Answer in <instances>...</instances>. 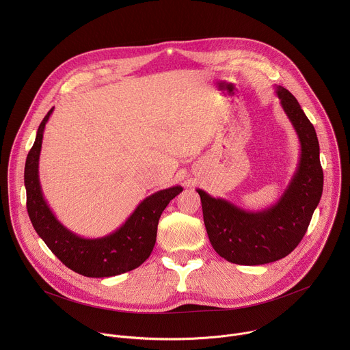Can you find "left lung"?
I'll use <instances>...</instances> for the list:
<instances>
[{
	"label": "left lung",
	"instance_id": "obj_1",
	"mask_svg": "<svg viewBox=\"0 0 350 350\" xmlns=\"http://www.w3.org/2000/svg\"><path fill=\"white\" fill-rule=\"evenodd\" d=\"M275 92L301 142L297 169L278 201L265 211L246 212L226 199L196 189L213 249L235 265H266L289 255L306 234L323 193L316 130L286 88L277 85Z\"/></svg>",
	"mask_w": 350,
	"mask_h": 350
}]
</instances>
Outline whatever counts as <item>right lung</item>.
<instances>
[{
    "instance_id": "add662e5",
    "label": "right lung",
    "mask_w": 350,
    "mask_h": 350,
    "mask_svg": "<svg viewBox=\"0 0 350 350\" xmlns=\"http://www.w3.org/2000/svg\"><path fill=\"white\" fill-rule=\"evenodd\" d=\"M49 109L38 126L36 141L25 165L27 213L40 238L51 252L70 270L92 278L113 277L141 266L151 255L157 242L158 223L162 212L183 187L176 185L146 196L122 227L101 238H83L68 230L49 209L42 196L38 178L45 123Z\"/></svg>"
}]
</instances>
